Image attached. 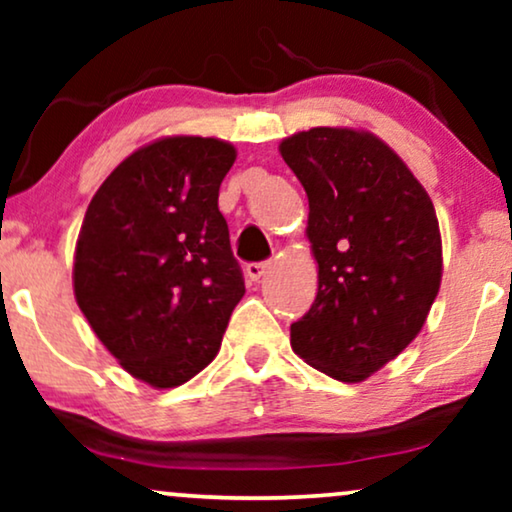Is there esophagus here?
I'll return each mask as SVG.
<instances>
[{
	"label": "esophagus",
	"mask_w": 512,
	"mask_h": 512,
	"mask_svg": "<svg viewBox=\"0 0 512 512\" xmlns=\"http://www.w3.org/2000/svg\"><path fill=\"white\" fill-rule=\"evenodd\" d=\"M270 270V263H249L247 265V277L251 282H261V277H265V272Z\"/></svg>",
	"instance_id": "obj_1"
}]
</instances>
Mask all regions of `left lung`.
<instances>
[{
  "label": "left lung",
  "instance_id": "1",
  "mask_svg": "<svg viewBox=\"0 0 512 512\" xmlns=\"http://www.w3.org/2000/svg\"><path fill=\"white\" fill-rule=\"evenodd\" d=\"M279 153L307 193L319 265L317 298L291 324V347L333 380L363 382L417 338L438 296L436 209L373 132L312 128Z\"/></svg>",
  "mask_w": 512,
  "mask_h": 512
}]
</instances>
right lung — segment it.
<instances>
[{"instance_id": "right-lung-1", "label": "right lung", "mask_w": 512, "mask_h": 512, "mask_svg": "<svg viewBox=\"0 0 512 512\" xmlns=\"http://www.w3.org/2000/svg\"><path fill=\"white\" fill-rule=\"evenodd\" d=\"M235 156L214 137L156 139L104 179L83 219L76 303L118 363L156 389L214 361L244 296L219 212Z\"/></svg>"}]
</instances>
